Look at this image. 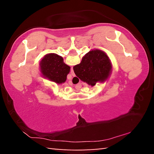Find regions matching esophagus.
<instances>
[{
    "label": "esophagus",
    "mask_w": 154,
    "mask_h": 154,
    "mask_svg": "<svg viewBox=\"0 0 154 154\" xmlns=\"http://www.w3.org/2000/svg\"><path fill=\"white\" fill-rule=\"evenodd\" d=\"M71 75H72V76H75V73H74V71H73V69H72V67H71Z\"/></svg>",
    "instance_id": "1"
}]
</instances>
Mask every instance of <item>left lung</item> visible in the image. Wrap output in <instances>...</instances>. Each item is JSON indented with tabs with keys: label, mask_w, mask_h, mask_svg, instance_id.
<instances>
[{
	"label": "left lung",
	"mask_w": 154,
	"mask_h": 154,
	"mask_svg": "<svg viewBox=\"0 0 154 154\" xmlns=\"http://www.w3.org/2000/svg\"><path fill=\"white\" fill-rule=\"evenodd\" d=\"M40 69L44 77L60 84L66 82L71 67L64 63L62 57L56 54H48L41 60Z\"/></svg>",
	"instance_id": "8db88e82"
}]
</instances>
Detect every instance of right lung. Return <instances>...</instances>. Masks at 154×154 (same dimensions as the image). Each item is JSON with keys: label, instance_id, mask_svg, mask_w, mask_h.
I'll return each instance as SVG.
<instances>
[{"label": "right lung", "instance_id": "add662e5", "mask_svg": "<svg viewBox=\"0 0 154 154\" xmlns=\"http://www.w3.org/2000/svg\"><path fill=\"white\" fill-rule=\"evenodd\" d=\"M112 65L105 52L100 49H92L83 57L73 70L79 79L92 86L97 82H105L110 75Z\"/></svg>", "mask_w": 154, "mask_h": 154}]
</instances>
